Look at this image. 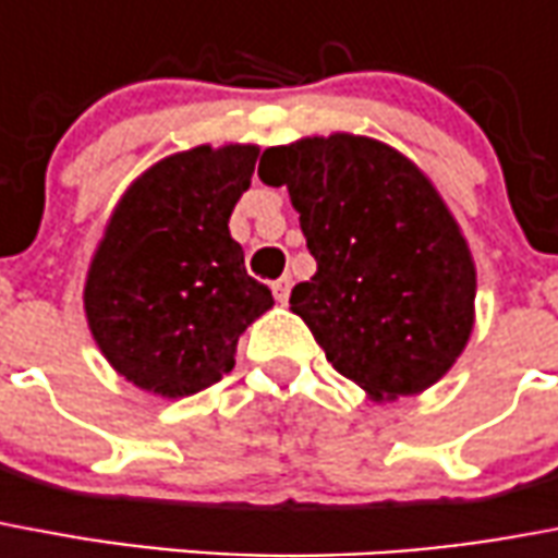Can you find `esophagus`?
<instances>
[{
  "label": "esophagus",
  "instance_id": "esophagus-1",
  "mask_svg": "<svg viewBox=\"0 0 558 558\" xmlns=\"http://www.w3.org/2000/svg\"><path fill=\"white\" fill-rule=\"evenodd\" d=\"M291 276H282V279H276V282L270 284V288H274V296L282 302V305L288 302V296H291Z\"/></svg>",
  "mask_w": 558,
  "mask_h": 558
}]
</instances>
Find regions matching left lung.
<instances>
[{
  "label": "left lung",
  "instance_id": "8db88e82",
  "mask_svg": "<svg viewBox=\"0 0 558 558\" xmlns=\"http://www.w3.org/2000/svg\"><path fill=\"white\" fill-rule=\"evenodd\" d=\"M258 178L288 186L316 274L291 293L328 363L372 400L421 395L475 328V262L429 175L351 132L270 146Z\"/></svg>",
  "mask_w": 558,
  "mask_h": 558
}]
</instances>
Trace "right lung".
I'll return each mask as SVG.
<instances>
[{"instance_id": "obj_1", "label": "right lung", "mask_w": 558, "mask_h": 558, "mask_svg": "<svg viewBox=\"0 0 558 558\" xmlns=\"http://www.w3.org/2000/svg\"><path fill=\"white\" fill-rule=\"evenodd\" d=\"M256 144L193 146L141 172L111 209L83 288L88 331L132 386L190 398L235 365V345L274 307L230 235Z\"/></svg>"}]
</instances>
